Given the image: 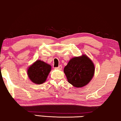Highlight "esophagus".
<instances>
[{"mask_svg": "<svg viewBox=\"0 0 121 121\" xmlns=\"http://www.w3.org/2000/svg\"><path fill=\"white\" fill-rule=\"evenodd\" d=\"M57 69L59 70H61L62 69V65H60L59 66L57 67Z\"/></svg>", "mask_w": 121, "mask_h": 121, "instance_id": "esophagus-1", "label": "esophagus"}]
</instances>
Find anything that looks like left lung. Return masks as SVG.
<instances>
[{"label":"left lung","instance_id":"1","mask_svg":"<svg viewBox=\"0 0 121 121\" xmlns=\"http://www.w3.org/2000/svg\"><path fill=\"white\" fill-rule=\"evenodd\" d=\"M64 72L69 83L75 87H82L88 84L92 78L95 66L88 57L83 55L71 59Z\"/></svg>","mask_w":121,"mask_h":121}]
</instances>
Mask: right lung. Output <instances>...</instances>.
Returning a JSON list of instances; mask_svg holds the SVG:
<instances>
[{
    "label": "right lung",
    "instance_id": "1",
    "mask_svg": "<svg viewBox=\"0 0 121 121\" xmlns=\"http://www.w3.org/2000/svg\"><path fill=\"white\" fill-rule=\"evenodd\" d=\"M51 66L41 60H37L27 70L30 79L36 84H42L46 81Z\"/></svg>",
    "mask_w": 121,
    "mask_h": 121
}]
</instances>
